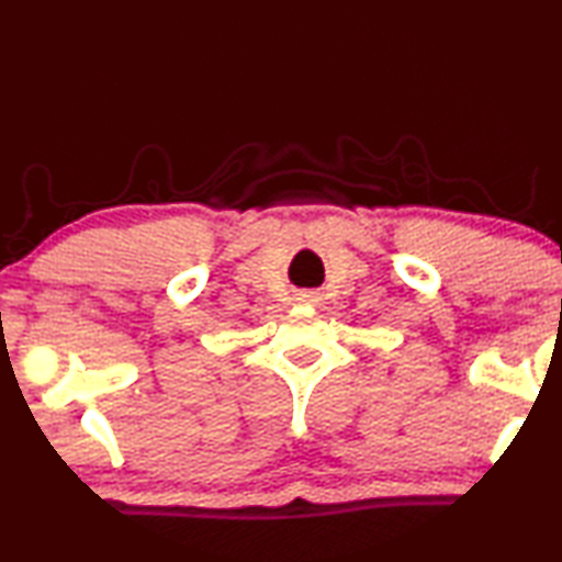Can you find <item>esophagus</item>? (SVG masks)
Masks as SVG:
<instances>
[{"label":"esophagus","mask_w":562,"mask_h":562,"mask_svg":"<svg viewBox=\"0 0 562 562\" xmlns=\"http://www.w3.org/2000/svg\"><path fill=\"white\" fill-rule=\"evenodd\" d=\"M317 294L315 292H300V302H315Z\"/></svg>","instance_id":"esophagus-1"}]
</instances>
